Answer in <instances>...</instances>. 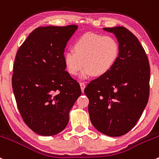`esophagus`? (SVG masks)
Returning a JSON list of instances; mask_svg holds the SVG:
<instances>
[{
	"label": "esophagus",
	"mask_w": 159,
	"mask_h": 159,
	"mask_svg": "<svg viewBox=\"0 0 159 159\" xmlns=\"http://www.w3.org/2000/svg\"><path fill=\"white\" fill-rule=\"evenodd\" d=\"M80 86H81V91H82V92H84V88H85V86H86L85 83L84 82H81V83H80Z\"/></svg>",
	"instance_id": "1"
}]
</instances>
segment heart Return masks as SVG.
<instances>
[{
  "label": "heart",
  "instance_id": "obj_1",
  "mask_svg": "<svg viewBox=\"0 0 159 159\" xmlns=\"http://www.w3.org/2000/svg\"><path fill=\"white\" fill-rule=\"evenodd\" d=\"M120 43L112 36L86 33L76 40L74 50L69 49L63 55L66 70L70 75L81 73L84 78L93 75L102 77L113 68L120 55Z\"/></svg>",
  "mask_w": 159,
  "mask_h": 159
}]
</instances>
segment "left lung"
<instances>
[{"instance_id":"obj_1","label":"left lung","mask_w":159,"mask_h":159,"mask_svg":"<svg viewBox=\"0 0 159 159\" xmlns=\"http://www.w3.org/2000/svg\"><path fill=\"white\" fill-rule=\"evenodd\" d=\"M120 43V55L113 68L91 81L84 89L89 99L91 123L109 136L125 135L141 117L149 97L150 67L137 37L126 28H103Z\"/></svg>"}]
</instances>
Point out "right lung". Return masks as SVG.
Returning <instances> with one entry per match:
<instances>
[{"mask_svg": "<svg viewBox=\"0 0 159 159\" xmlns=\"http://www.w3.org/2000/svg\"><path fill=\"white\" fill-rule=\"evenodd\" d=\"M76 25L39 26L23 42L13 64L12 87L24 123L33 132L50 136L62 131L68 113L81 96V87L63 60Z\"/></svg>", "mask_w": 159, "mask_h": 159, "instance_id": "add662e5", "label": "right lung"}]
</instances>
